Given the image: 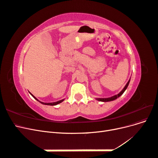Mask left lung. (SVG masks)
<instances>
[{"label":"left lung","mask_w":158,"mask_h":158,"mask_svg":"<svg viewBox=\"0 0 158 158\" xmlns=\"http://www.w3.org/2000/svg\"><path fill=\"white\" fill-rule=\"evenodd\" d=\"M130 80H131V79H130ZM130 80H129L128 81V82H127V84H126V85L125 86V88H124L123 89V90L121 91V92L120 93H119V94H118L117 95H113V96H112V97H111V98H97L96 99H97V100H98V101H100V102H111V101H113V100L117 99L118 97H120L121 95L124 92H125V91L126 90V89L127 88L128 85V84H129V82H130Z\"/></svg>","instance_id":"8db88e82"}]
</instances>
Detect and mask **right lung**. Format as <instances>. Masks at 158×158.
I'll list each match as a JSON object with an SVG mask.
<instances>
[{"label":"right lung","mask_w":158,"mask_h":158,"mask_svg":"<svg viewBox=\"0 0 158 158\" xmlns=\"http://www.w3.org/2000/svg\"><path fill=\"white\" fill-rule=\"evenodd\" d=\"M31 95L37 101H38V102H40L39 100H38L37 98H35L34 96H33V95L31 94ZM63 100L64 99H62V100H60V101H58V102H53V103H43V102H40L41 103H42V104H44V105H48V106H55V105H57V104H59V103H61V102H63Z\"/></svg>","instance_id":"add662e5"}]
</instances>
